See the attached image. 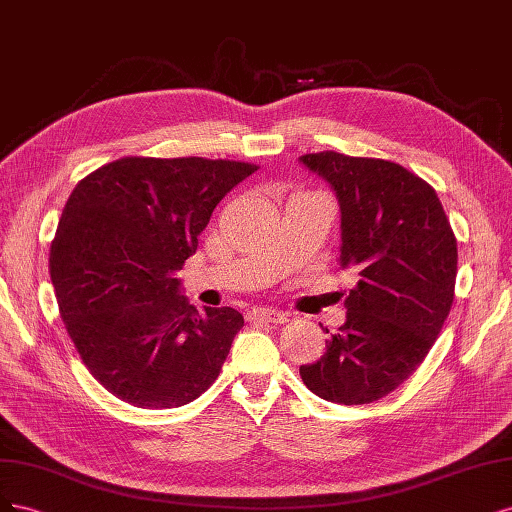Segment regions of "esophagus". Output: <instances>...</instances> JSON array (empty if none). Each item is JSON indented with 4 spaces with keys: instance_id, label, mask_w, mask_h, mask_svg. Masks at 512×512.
<instances>
[{
    "instance_id": "1",
    "label": "esophagus",
    "mask_w": 512,
    "mask_h": 512,
    "mask_svg": "<svg viewBox=\"0 0 512 512\" xmlns=\"http://www.w3.org/2000/svg\"><path fill=\"white\" fill-rule=\"evenodd\" d=\"M251 321H259V323H287L289 315L283 310L276 308H255L249 312Z\"/></svg>"
}]
</instances>
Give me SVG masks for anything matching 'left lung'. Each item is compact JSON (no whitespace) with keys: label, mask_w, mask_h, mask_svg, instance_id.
<instances>
[{"label":"left lung","mask_w":512,"mask_h":512,"mask_svg":"<svg viewBox=\"0 0 512 512\" xmlns=\"http://www.w3.org/2000/svg\"><path fill=\"white\" fill-rule=\"evenodd\" d=\"M300 161L336 191L340 266L359 276L344 325L300 376L327 402L370 404L398 389L436 342L453 304L457 240L436 191L400 163L334 151Z\"/></svg>","instance_id":"obj_1"}]
</instances>
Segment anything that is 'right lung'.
Returning <instances> with one entry per match:
<instances>
[{
	"instance_id": "right-lung-1",
	"label": "right lung",
	"mask_w": 512,
	"mask_h": 512,
	"mask_svg": "<svg viewBox=\"0 0 512 512\" xmlns=\"http://www.w3.org/2000/svg\"><path fill=\"white\" fill-rule=\"evenodd\" d=\"M253 163L123 157L74 187L51 244L65 329L104 389L138 408H176L214 383L244 319L195 310L176 272L212 210Z\"/></svg>"
}]
</instances>
